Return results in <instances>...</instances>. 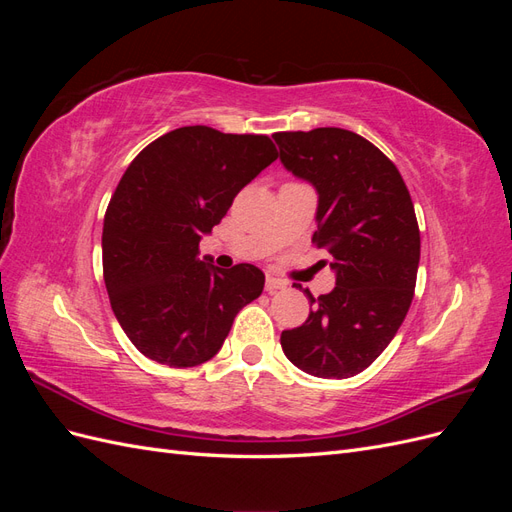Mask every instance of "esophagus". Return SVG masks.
I'll return each instance as SVG.
<instances>
[{
    "label": "esophagus",
    "mask_w": 512,
    "mask_h": 512,
    "mask_svg": "<svg viewBox=\"0 0 512 512\" xmlns=\"http://www.w3.org/2000/svg\"><path fill=\"white\" fill-rule=\"evenodd\" d=\"M265 288H267V292H275V290H282V288H286V282L277 280V277H273V275H267Z\"/></svg>",
    "instance_id": "obj_1"
}]
</instances>
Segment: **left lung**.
<instances>
[{
  "instance_id": "1",
  "label": "left lung",
  "mask_w": 512,
  "mask_h": 512,
  "mask_svg": "<svg viewBox=\"0 0 512 512\" xmlns=\"http://www.w3.org/2000/svg\"><path fill=\"white\" fill-rule=\"evenodd\" d=\"M280 160L318 192L316 247L335 288L297 329L282 331L290 363L318 378H350L374 363L404 322L416 286L421 232L397 166L342 128L277 132ZM322 265L327 262L322 260Z\"/></svg>"
}]
</instances>
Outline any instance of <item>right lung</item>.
<instances>
[{"mask_svg":"<svg viewBox=\"0 0 512 512\" xmlns=\"http://www.w3.org/2000/svg\"><path fill=\"white\" fill-rule=\"evenodd\" d=\"M275 160L265 134L185 126L149 143L123 173L104 215L102 269L115 318L147 359L209 361L239 309L260 297L265 273L205 265L198 243Z\"/></svg>","mask_w":512,"mask_h":512,"instance_id":"obj_1","label":"right lung"}]
</instances>
